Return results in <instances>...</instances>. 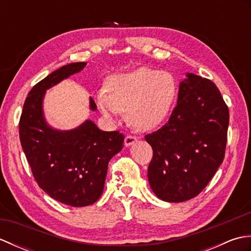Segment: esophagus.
Listing matches in <instances>:
<instances>
[{
  "instance_id": "esophagus-1",
  "label": "esophagus",
  "mask_w": 251,
  "mask_h": 251,
  "mask_svg": "<svg viewBox=\"0 0 251 251\" xmlns=\"http://www.w3.org/2000/svg\"><path fill=\"white\" fill-rule=\"evenodd\" d=\"M135 142H137V138L135 136H131V135H128L125 137V140H124V145L126 147H130L134 145Z\"/></svg>"
}]
</instances>
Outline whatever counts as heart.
Instances as JSON below:
<instances>
[{
    "instance_id": "b5f03b06",
    "label": "heart",
    "mask_w": 251,
    "mask_h": 251,
    "mask_svg": "<svg viewBox=\"0 0 251 251\" xmlns=\"http://www.w3.org/2000/svg\"><path fill=\"white\" fill-rule=\"evenodd\" d=\"M106 89L96 96L101 113L114 120L127 112L128 122L142 131L155 129L168 119L178 95L173 74L145 67L111 76Z\"/></svg>"
}]
</instances>
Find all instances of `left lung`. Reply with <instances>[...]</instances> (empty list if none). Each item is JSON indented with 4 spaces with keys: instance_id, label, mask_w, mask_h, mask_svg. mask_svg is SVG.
<instances>
[{
    "instance_id": "1",
    "label": "left lung",
    "mask_w": 251,
    "mask_h": 251,
    "mask_svg": "<svg viewBox=\"0 0 251 251\" xmlns=\"http://www.w3.org/2000/svg\"><path fill=\"white\" fill-rule=\"evenodd\" d=\"M228 119L215 83L186 73L168 122L146 136L153 149L149 183L159 200L184 201L205 189L225 158Z\"/></svg>"
}]
</instances>
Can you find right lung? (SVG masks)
I'll list each match as a JSON object with an SVG mask.
<instances>
[{
	"mask_svg": "<svg viewBox=\"0 0 251 251\" xmlns=\"http://www.w3.org/2000/svg\"><path fill=\"white\" fill-rule=\"evenodd\" d=\"M86 65L69 63L34 85L25 98L19 122L21 147L37 184L51 199L72 207L89 206L99 200L108 164L124 142L121 132L100 130L90 120L70 130L47 124L43 112L46 90ZM89 108L97 110L93 98Z\"/></svg>",
	"mask_w": 251,
	"mask_h": 251,
	"instance_id": "add662e5",
	"label": "right lung"
}]
</instances>
